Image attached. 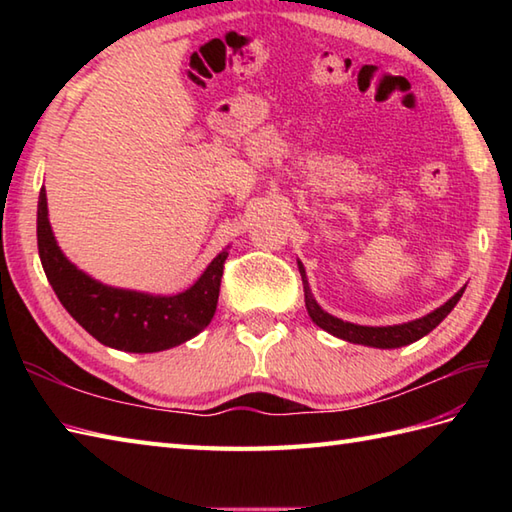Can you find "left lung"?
Segmentation results:
<instances>
[{
  "label": "left lung",
  "mask_w": 512,
  "mask_h": 512,
  "mask_svg": "<svg viewBox=\"0 0 512 512\" xmlns=\"http://www.w3.org/2000/svg\"><path fill=\"white\" fill-rule=\"evenodd\" d=\"M301 281H303V292H306V310L310 314V319L323 328L325 332H330L336 339H343L347 343H358V345H369V347H378V350H394V347H402L409 343H416L422 336H427L433 328L444 321V317L455 308V303L460 301L464 288H460L455 295L444 303V306L436 308L424 317L416 321H407V323H398V325H383V328H374V325H356L350 321H343L339 317H332L330 312H325L317 299L312 297V290L308 284V275L306 268L297 259Z\"/></svg>",
  "instance_id": "1"
}]
</instances>
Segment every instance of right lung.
<instances>
[{
    "instance_id": "1",
    "label": "right lung",
    "mask_w": 512,
    "mask_h": 512,
    "mask_svg": "<svg viewBox=\"0 0 512 512\" xmlns=\"http://www.w3.org/2000/svg\"><path fill=\"white\" fill-rule=\"evenodd\" d=\"M37 246L43 273L70 317L99 343L134 354L171 350L211 323L228 257L226 246L198 281L178 295H149L101 284L63 255L48 220L43 187L37 204Z\"/></svg>"
}]
</instances>
